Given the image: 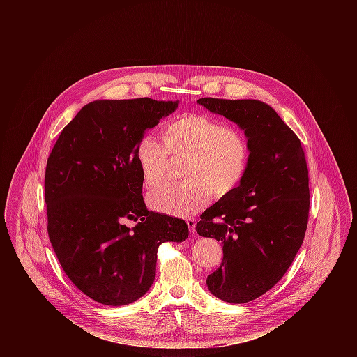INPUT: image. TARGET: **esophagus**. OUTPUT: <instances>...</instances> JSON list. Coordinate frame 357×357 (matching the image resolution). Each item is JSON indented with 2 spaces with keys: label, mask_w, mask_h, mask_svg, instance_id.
<instances>
[{
  "label": "esophagus",
  "mask_w": 357,
  "mask_h": 357,
  "mask_svg": "<svg viewBox=\"0 0 357 357\" xmlns=\"http://www.w3.org/2000/svg\"><path fill=\"white\" fill-rule=\"evenodd\" d=\"M186 225H188L190 233H195V231H196V219H193V218L186 219Z\"/></svg>",
  "instance_id": "obj_1"
}]
</instances>
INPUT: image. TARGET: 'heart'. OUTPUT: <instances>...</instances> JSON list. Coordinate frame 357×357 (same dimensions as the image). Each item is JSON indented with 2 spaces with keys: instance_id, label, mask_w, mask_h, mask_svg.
<instances>
[{
  "instance_id": "b5f03b06",
  "label": "heart",
  "mask_w": 357,
  "mask_h": 357,
  "mask_svg": "<svg viewBox=\"0 0 357 357\" xmlns=\"http://www.w3.org/2000/svg\"><path fill=\"white\" fill-rule=\"evenodd\" d=\"M161 144L152 135L139 138L135 161L144 183L155 188L165 179L169 155L186 154L181 182L167 183L148 195V205L161 213L188 218L218 197L231 195L245 179L251 148L237 127L200 113L168 121Z\"/></svg>"
}]
</instances>
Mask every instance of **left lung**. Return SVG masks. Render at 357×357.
Here are the masks:
<instances>
[{"instance_id":"obj_1","label":"left lung","mask_w":357,"mask_h":357,"mask_svg":"<svg viewBox=\"0 0 357 357\" xmlns=\"http://www.w3.org/2000/svg\"><path fill=\"white\" fill-rule=\"evenodd\" d=\"M197 103L238 124L251 148L244 182L196 225L197 234L223 245V261L206 280L209 291L244 303L284 277L303 241L310 215L307 160L296 134L263 101L203 97Z\"/></svg>"}]
</instances>
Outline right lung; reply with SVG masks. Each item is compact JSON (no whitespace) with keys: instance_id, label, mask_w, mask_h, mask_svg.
I'll return each instance as SVG.
<instances>
[{"instance_id":"add662e5","label":"right lung","mask_w":357,"mask_h":357,"mask_svg":"<svg viewBox=\"0 0 357 357\" xmlns=\"http://www.w3.org/2000/svg\"><path fill=\"white\" fill-rule=\"evenodd\" d=\"M178 107L149 97L97 100L62 130L45 171L47 234L69 280L91 299L120 307L154 282L158 247L183 241L182 219L146 209L135 146ZM127 220L139 223L130 229Z\"/></svg>"}]
</instances>
